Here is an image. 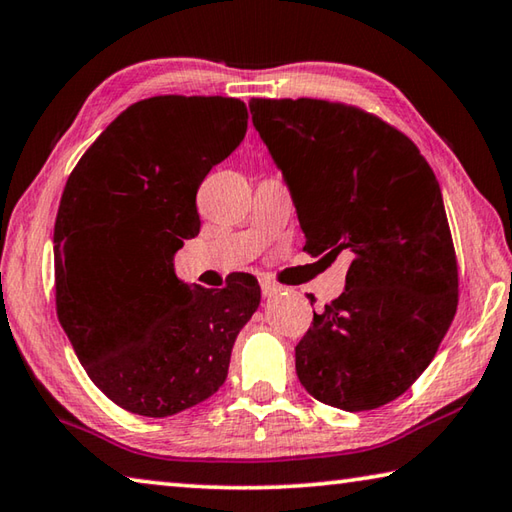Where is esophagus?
I'll return each mask as SVG.
<instances>
[{"label": "esophagus", "instance_id": "esophagus-1", "mask_svg": "<svg viewBox=\"0 0 512 512\" xmlns=\"http://www.w3.org/2000/svg\"><path fill=\"white\" fill-rule=\"evenodd\" d=\"M259 287H262V296L264 298H273V296H277V293L282 291V287H277V284H273L271 280H259Z\"/></svg>", "mask_w": 512, "mask_h": 512}]
</instances>
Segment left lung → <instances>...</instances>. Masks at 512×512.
<instances>
[{
  "label": "left lung",
  "mask_w": 512,
  "mask_h": 512,
  "mask_svg": "<svg viewBox=\"0 0 512 512\" xmlns=\"http://www.w3.org/2000/svg\"><path fill=\"white\" fill-rule=\"evenodd\" d=\"M248 108L307 253L354 257L345 291L314 311L296 345L300 384L336 409H377L422 375L456 314L436 173L409 137L359 108L318 99H250Z\"/></svg>",
  "instance_id": "left-lung-1"
}]
</instances>
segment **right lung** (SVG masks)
<instances>
[{"label": "right lung", "instance_id": "obj_1", "mask_svg": "<svg viewBox=\"0 0 512 512\" xmlns=\"http://www.w3.org/2000/svg\"><path fill=\"white\" fill-rule=\"evenodd\" d=\"M246 128L239 99H144L67 178L54 225L58 320L85 372L121 409L167 418L228 377L259 284L241 273L225 289L192 287L173 257L201 230L198 187Z\"/></svg>", "mask_w": 512, "mask_h": 512}]
</instances>
